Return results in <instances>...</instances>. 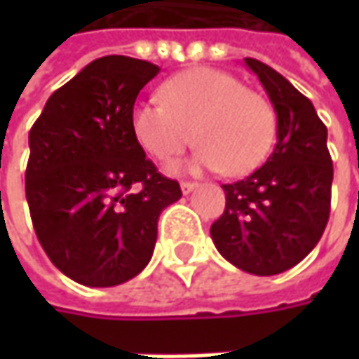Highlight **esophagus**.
I'll use <instances>...</instances> for the list:
<instances>
[{"label": "esophagus", "instance_id": "esophagus-1", "mask_svg": "<svg viewBox=\"0 0 359 359\" xmlns=\"http://www.w3.org/2000/svg\"><path fill=\"white\" fill-rule=\"evenodd\" d=\"M180 187H182V194H184V196H187V194H191V191L198 187V184H196V182H182V186Z\"/></svg>", "mask_w": 359, "mask_h": 359}]
</instances>
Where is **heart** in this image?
<instances>
[{
    "label": "heart",
    "mask_w": 359,
    "mask_h": 359,
    "mask_svg": "<svg viewBox=\"0 0 359 359\" xmlns=\"http://www.w3.org/2000/svg\"><path fill=\"white\" fill-rule=\"evenodd\" d=\"M159 100L131 109V133L156 159L200 145L194 170L248 175L257 170L276 140V114L266 97L245 90L238 77L214 67H191L159 88ZM180 165H172L177 172Z\"/></svg>",
    "instance_id": "1"
}]
</instances>
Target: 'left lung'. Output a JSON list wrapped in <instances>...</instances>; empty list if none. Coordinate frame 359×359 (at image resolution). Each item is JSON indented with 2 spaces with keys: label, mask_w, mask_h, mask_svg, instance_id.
<instances>
[{
  "label": "left lung",
  "mask_w": 359,
  "mask_h": 359,
  "mask_svg": "<svg viewBox=\"0 0 359 359\" xmlns=\"http://www.w3.org/2000/svg\"><path fill=\"white\" fill-rule=\"evenodd\" d=\"M278 116V144L250 177L226 184V210L210 229L217 252L255 276L294 268L330 217L334 165L313 104L276 69L245 57Z\"/></svg>",
  "instance_id": "obj_1"
}]
</instances>
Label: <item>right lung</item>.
Listing matches in <instances>:
<instances>
[{"label":"right lung","mask_w":359,"mask_h":359,"mask_svg":"<svg viewBox=\"0 0 359 359\" xmlns=\"http://www.w3.org/2000/svg\"><path fill=\"white\" fill-rule=\"evenodd\" d=\"M158 74L126 55L93 60L51 93L29 131L25 198L37 240L81 285L135 278L154 254L159 214L182 198L131 133L137 93Z\"/></svg>","instance_id":"obj_1"}]
</instances>
